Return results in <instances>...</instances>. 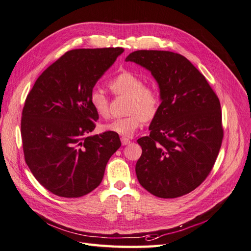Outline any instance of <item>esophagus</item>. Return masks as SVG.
I'll use <instances>...</instances> for the list:
<instances>
[{"mask_svg": "<svg viewBox=\"0 0 251 251\" xmlns=\"http://www.w3.org/2000/svg\"><path fill=\"white\" fill-rule=\"evenodd\" d=\"M121 142H122L123 146H125V145L130 144V140L127 139V137H121Z\"/></svg>", "mask_w": 251, "mask_h": 251, "instance_id": "1", "label": "esophagus"}]
</instances>
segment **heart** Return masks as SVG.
<instances>
[{
	"instance_id": "1",
	"label": "heart",
	"mask_w": 251,
	"mask_h": 251,
	"mask_svg": "<svg viewBox=\"0 0 251 251\" xmlns=\"http://www.w3.org/2000/svg\"><path fill=\"white\" fill-rule=\"evenodd\" d=\"M108 86L116 96L128 97L127 112L129 115L108 121L103 125L105 131L130 137L142 127L144 121L150 122L157 116L161 105V96L155 84H145L141 76L132 72L123 71L109 80ZM90 104L99 116L108 115L109 99L101 88L94 87L91 91Z\"/></svg>"
}]
</instances>
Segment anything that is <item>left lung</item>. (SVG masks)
Wrapping results in <instances>:
<instances>
[{
    "instance_id": "1",
    "label": "left lung",
    "mask_w": 251,
    "mask_h": 251,
    "mask_svg": "<svg viewBox=\"0 0 251 251\" xmlns=\"http://www.w3.org/2000/svg\"><path fill=\"white\" fill-rule=\"evenodd\" d=\"M126 61L149 70L161 96L150 134L137 140L143 150L135 165L137 180L156 197L183 196L204 181L219 154L223 140L219 98L180 54L139 50Z\"/></svg>"
}]
</instances>
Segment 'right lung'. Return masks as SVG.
I'll return each mask as SVG.
<instances>
[{"label": "right lung", "instance_id": "obj_1", "mask_svg": "<svg viewBox=\"0 0 251 251\" xmlns=\"http://www.w3.org/2000/svg\"><path fill=\"white\" fill-rule=\"evenodd\" d=\"M123 51H69L43 72L27 96L21 121L24 156L37 181L54 195L91 193L121 146L117 133L90 135L99 119L90 93Z\"/></svg>", "mask_w": 251, "mask_h": 251}]
</instances>
